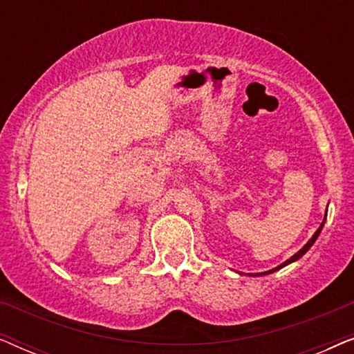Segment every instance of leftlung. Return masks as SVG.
<instances>
[{"label": "left lung", "instance_id": "1", "mask_svg": "<svg viewBox=\"0 0 354 354\" xmlns=\"http://www.w3.org/2000/svg\"><path fill=\"white\" fill-rule=\"evenodd\" d=\"M326 216H327V211H326ZM324 224H326V217H324V221H322V224L319 225V229L314 232V235L311 236V239H309V241L306 245L303 246L301 250L298 251V253H295L292 258L290 259H287L285 261V263H282L280 266H277V268H274V269H270V270H266V272H259V274H248V275H253V277H258V275H268V274H272V272H275V270H279V269H282V268H285V266H288V264H292V263H295V261H298L299 258H301L303 254H306V251L311 248V246L314 245V241L317 240V236H319V234H321V230H322V227H324Z\"/></svg>", "mask_w": 354, "mask_h": 354}]
</instances>
